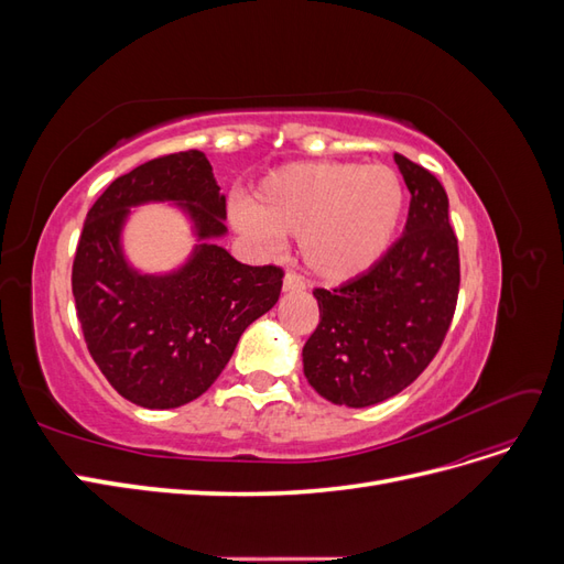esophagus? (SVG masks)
Listing matches in <instances>:
<instances>
[{"label":"esophagus","instance_id":"1","mask_svg":"<svg viewBox=\"0 0 564 564\" xmlns=\"http://www.w3.org/2000/svg\"><path fill=\"white\" fill-rule=\"evenodd\" d=\"M282 289H284V292H303L305 282L296 275V272H286L284 282H282Z\"/></svg>","mask_w":564,"mask_h":564}]
</instances>
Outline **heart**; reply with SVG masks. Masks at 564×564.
Wrapping results in <instances>:
<instances>
[{
    "instance_id": "b5f03b06",
    "label": "heart",
    "mask_w": 564,
    "mask_h": 564,
    "mask_svg": "<svg viewBox=\"0 0 564 564\" xmlns=\"http://www.w3.org/2000/svg\"><path fill=\"white\" fill-rule=\"evenodd\" d=\"M406 207L404 183L383 164L292 162L272 169L232 224L268 251L299 235L303 265L340 284L377 265L395 240Z\"/></svg>"
}]
</instances>
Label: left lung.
<instances>
[{
  "instance_id": "obj_1",
  "label": "left lung",
  "mask_w": 564,
  "mask_h": 564,
  "mask_svg": "<svg viewBox=\"0 0 564 564\" xmlns=\"http://www.w3.org/2000/svg\"><path fill=\"white\" fill-rule=\"evenodd\" d=\"M412 193L404 235L383 259L336 289H315L319 324L303 346V373L324 400L371 406L431 365L458 299V240L442 183L404 155Z\"/></svg>"
}]
</instances>
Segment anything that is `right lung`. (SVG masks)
<instances>
[{"instance_id":"right-lung-1","label":"right lung","mask_w":564,"mask_h":564,"mask_svg":"<svg viewBox=\"0 0 564 564\" xmlns=\"http://www.w3.org/2000/svg\"><path fill=\"white\" fill-rule=\"evenodd\" d=\"M176 200L200 245L169 276H141L118 237L129 206ZM226 197L199 150L150 160L115 178L84 220L73 263V296L84 340L98 369L129 402L174 409L218 379L237 340L280 299L284 270L247 265L218 245Z\"/></svg>"}]
</instances>
